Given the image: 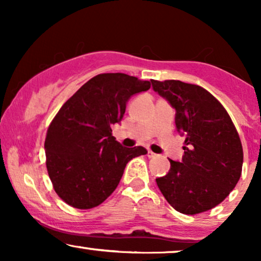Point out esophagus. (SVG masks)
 <instances>
[{"mask_svg":"<svg viewBox=\"0 0 261 261\" xmlns=\"http://www.w3.org/2000/svg\"><path fill=\"white\" fill-rule=\"evenodd\" d=\"M147 155H148L149 158H153V157H155V155H157V154L153 153V152H152V151H149V149H148V152H147Z\"/></svg>","mask_w":261,"mask_h":261,"instance_id":"1","label":"esophagus"}]
</instances>
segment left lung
Wrapping results in <instances>:
<instances>
[{
	"label": "left lung",
	"mask_w": 261,
	"mask_h": 261,
	"mask_svg": "<svg viewBox=\"0 0 261 261\" xmlns=\"http://www.w3.org/2000/svg\"><path fill=\"white\" fill-rule=\"evenodd\" d=\"M151 83L175 109L176 131L185 136L181 161L169 160L168 174L155 179L158 188L180 214L214 208L229 195L242 174L243 148L232 119L202 87L175 80Z\"/></svg>",
	"instance_id": "obj_1"
}]
</instances>
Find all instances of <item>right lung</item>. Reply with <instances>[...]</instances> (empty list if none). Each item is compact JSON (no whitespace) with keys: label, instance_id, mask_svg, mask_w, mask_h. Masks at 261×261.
Returning <instances> with one entry per match:
<instances>
[{"label":"right lung","instance_id":"right-lung-1","mask_svg":"<svg viewBox=\"0 0 261 261\" xmlns=\"http://www.w3.org/2000/svg\"><path fill=\"white\" fill-rule=\"evenodd\" d=\"M151 82L125 73H101L85 83L50 124L45 139L46 168L56 194L81 210L95 207L118 187L127 162L146 148L122 147L112 135L134 94Z\"/></svg>","mask_w":261,"mask_h":261}]
</instances>
